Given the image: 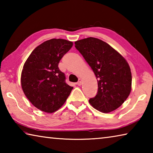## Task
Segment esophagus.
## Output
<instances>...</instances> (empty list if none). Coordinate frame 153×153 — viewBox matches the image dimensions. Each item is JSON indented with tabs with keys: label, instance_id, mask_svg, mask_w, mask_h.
Segmentation results:
<instances>
[{
	"label": "esophagus",
	"instance_id": "1",
	"mask_svg": "<svg viewBox=\"0 0 153 153\" xmlns=\"http://www.w3.org/2000/svg\"><path fill=\"white\" fill-rule=\"evenodd\" d=\"M82 84V79H80V78H79V79H78V82H77V84L78 85V86H81Z\"/></svg>",
	"mask_w": 153,
	"mask_h": 153
}]
</instances>
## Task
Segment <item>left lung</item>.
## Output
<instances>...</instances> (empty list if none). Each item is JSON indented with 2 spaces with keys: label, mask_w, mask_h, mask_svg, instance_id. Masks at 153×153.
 Segmentation results:
<instances>
[{
  "label": "left lung",
  "mask_w": 153,
  "mask_h": 153,
  "mask_svg": "<svg viewBox=\"0 0 153 153\" xmlns=\"http://www.w3.org/2000/svg\"><path fill=\"white\" fill-rule=\"evenodd\" d=\"M76 48L94 71L98 92L89 100L100 112L107 113L119 108L131 90V73L126 59L104 41L90 37L75 42Z\"/></svg>",
  "instance_id": "8db88e82"
}]
</instances>
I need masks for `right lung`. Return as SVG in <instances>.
<instances>
[{
  "instance_id": "1",
  "label": "right lung",
  "mask_w": 153,
  "mask_h": 153,
  "mask_svg": "<svg viewBox=\"0 0 153 153\" xmlns=\"http://www.w3.org/2000/svg\"><path fill=\"white\" fill-rule=\"evenodd\" d=\"M73 46L65 39L45 41L33 50L23 67L21 85L24 94L38 109L52 113L64 105L72 86L65 83L58 65Z\"/></svg>"
}]
</instances>
